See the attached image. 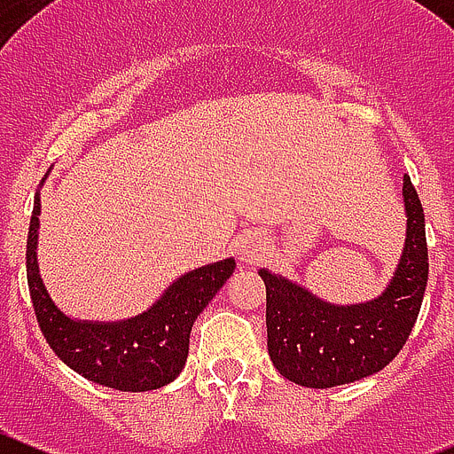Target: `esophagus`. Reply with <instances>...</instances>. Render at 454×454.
Returning a JSON list of instances; mask_svg holds the SVG:
<instances>
[{"mask_svg":"<svg viewBox=\"0 0 454 454\" xmlns=\"http://www.w3.org/2000/svg\"><path fill=\"white\" fill-rule=\"evenodd\" d=\"M267 239H264L262 232L257 231L247 232V235L239 237V242H237V255H239V260H242L244 264H248V267L262 262V257L267 255Z\"/></svg>","mask_w":454,"mask_h":454,"instance_id":"34e87169","label":"esophagus"}]
</instances>
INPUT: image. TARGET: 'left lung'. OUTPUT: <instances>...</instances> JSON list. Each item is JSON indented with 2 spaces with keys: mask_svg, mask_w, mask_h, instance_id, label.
<instances>
[{
  "mask_svg": "<svg viewBox=\"0 0 454 454\" xmlns=\"http://www.w3.org/2000/svg\"><path fill=\"white\" fill-rule=\"evenodd\" d=\"M403 201L405 247L389 285L366 303H330L280 273L257 271L267 285V348L278 373L328 389L378 373L405 346L427 287L426 215L410 176Z\"/></svg>",
  "mask_w": 454,
  "mask_h": 454,
  "instance_id": "obj_1",
  "label": "left lung"
}]
</instances>
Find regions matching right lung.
I'll use <instances>...</instances> for the list:
<instances>
[{"mask_svg":"<svg viewBox=\"0 0 454 454\" xmlns=\"http://www.w3.org/2000/svg\"><path fill=\"white\" fill-rule=\"evenodd\" d=\"M47 176L43 178V183ZM40 190L27 237V280L47 344L65 364L90 382L120 391L160 389L178 378L190 353L199 314L235 271V260L192 269L176 278L156 303L121 321L67 317L49 296L38 267Z\"/></svg>","mask_w":454,"mask_h":454,"instance_id":"add662e5","label":"right lung"}]
</instances>
